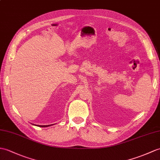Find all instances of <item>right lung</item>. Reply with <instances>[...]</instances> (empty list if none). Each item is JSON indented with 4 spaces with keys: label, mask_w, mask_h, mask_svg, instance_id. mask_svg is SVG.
Wrapping results in <instances>:
<instances>
[{
    "label": "right lung",
    "mask_w": 160,
    "mask_h": 160,
    "mask_svg": "<svg viewBox=\"0 0 160 160\" xmlns=\"http://www.w3.org/2000/svg\"><path fill=\"white\" fill-rule=\"evenodd\" d=\"M54 125V124H52ZM52 125H38V127H42V128H45V127H48V126H50Z\"/></svg>",
    "instance_id": "1"
}]
</instances>
